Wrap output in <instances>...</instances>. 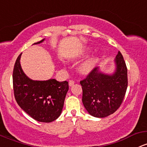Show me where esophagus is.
Instances as JSON below:
<instances>
[{"label": "esophagus", "instance_id": "obj_1", "mask_svg": "<svg viewBox=\"0 0 147 147\" xmlns=\"http://www.w3.org/2000/svg\"><path fill=\"white\" fill-rule=\"evenodd\" d=\"M74 84H75V81H74V80H70V81H69V86H73Z\"/></svg>", "mask_w": 147, "mask_h": 147}]
</instances>
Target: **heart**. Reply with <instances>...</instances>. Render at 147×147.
I'll return each instance as SVG.
<instances>
[{"mask_svg":"<svg viewBox=\"0 0 147 147\" xmlns=\"http://www.w3.org/2000/svg\"><path fill=\"white\" fill-rule=\"evenodd\" d=\"M96 63V58H93V59H89V60L85 61L84 63L82 64V65L80 67V71L83 74H86L89 72L93 67L95 66V64Z\"/></svg>","mask_w":147,"mask_h":147,"instance_id":"1","label":"heart"}]
</instances>
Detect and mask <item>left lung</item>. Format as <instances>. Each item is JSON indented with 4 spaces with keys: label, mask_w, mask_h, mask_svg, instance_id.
<instances>
[{
    "label": "left lung",
    "mask_w": 147,
    "mask_h": 147,
    "mask_svg": "<svg viewBox=\"0 0 147 147\" xmlns=\"http://www.w3.org/2000/svg\"><path fill=\"white\" fill-rule=\"evenodd\" d=\"M116 70L112 75L101 72L95 67L80 81L83 94L82 102L91 116L104 118L119 109L128 87V72L121 53L115 59Z\"/></svg>",
    "instance_id": "obj_1"
}]
</instances>
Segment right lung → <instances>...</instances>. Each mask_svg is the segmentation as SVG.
<instances>
[{
	"label": "right lung",
	"mask_w": 147,
	"mask_h": 147,
	"mask_svg": "<svg viewBox=\"0 0 147 147\" xmlns=\"http://www.w3.org/2000/svg\"><path fill=\"white\" fill-rule=\"evenodd\" d=\"M45 39L34 44H40ZM19 54L14 66L12 81L14 95L19 107L35 120L49 123L61 115L69 86L67 81L54 79L35 81L24 74Z\"/></svg>",
	"instance_id": "add662e5"
}]
</instances>
